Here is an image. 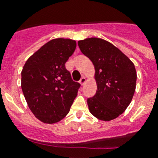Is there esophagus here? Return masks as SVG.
<instances>
[{
	"label": "esophagus",
	"mask_w": 158,
	"mask_h": 158,
	"mask_svg": "<svg viewBox=\"0 0 158 158\" xmlns=\"http://www.w3.org/2000/svg\"><path fill=\"white\" fill-rule=\"evenodd\" d=\"M86 81H87L86 78H85L84 76H83L81 79H80V80H79V83H80V84H81V85H84V84L86 83Z\"/></svg>",
	"instance_id": "obj_1"
}]
</instances>
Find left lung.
<instances>
[{
	"label": "left lung",
	"mask_w": 158,
	"mask_h": 158,
	"mask_svg": "<svg viewBox=\"0 0 158 158\" xmlns=\"http://www.w3.org/2000/svg\"><path fill=\"white\" fill-rule=\"evenodd\" d=\"M81 52L89 57L95 69L96 94L88 98L92 115L110 121L122 114L132 101L137 73L127 56L107 41L89 38L78 42Z\"/></svg>",
	"instance_id": "obj_1"
}]
</instances>
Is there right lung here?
<instances>
[{
  "instance_id": "add662e5",
  "label": "right lung",
  "mask_w": 158,
  "mask_h": 158,
  "mask_svg": "<svg viewBox=\"0 0 158 158\" xmlns=\"http://www.w3.org/2000/svg\"><path fill=\"white\" fill-rule=\"evenodd\" d=\"M76 48L69 38H55L31 56L21 71V89L28 107L45 124L59 122L69 113L78 94L64 64Z\"/></svg>"
}]
</instances>
